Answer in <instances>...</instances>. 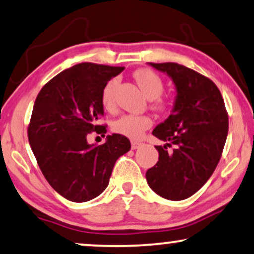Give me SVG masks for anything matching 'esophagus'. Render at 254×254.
Masks as SVG:
<instances>
[{"instance_id":"34e87169","label":"esophagus","mask_w":254,"mask_h":254,"mask_svg":"<svg viewBox=\"0 0 254 254\" xmlns=\"http://www.w3.org/2000/svg\"><path fill=\"white\" fill-rule=\"evenodd\" d=\"M140 145H141V142H139V141H135V140L131 141V148L132 149L139 148V147H140Z\"/></svg>"}]
</instances>
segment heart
<instances>
[{"label":"heart","mask_w":254,"mask_h":254,"mask_svg":"<svg viewBox=\"0 0 254 254\" xmlns=\"http://www.w3.org/2000/svg\"><path fill=\"white\" fill-rule=\"evenodd\" d=\"M133 77L146 98L154 100L156 108H161L162 103L159 101L158 98L162 94L163 84L158 74L148 69H139L133 73ZM117 84H119L117 78H113L103 87L101 101L106 109H112L114 107V94ZM152 119L146 115H123L114 122L113 128L117 133L132 139H138L147 128L152 127Z\"/></svg>","instance_id":"b5f03b06"}]
</instances>
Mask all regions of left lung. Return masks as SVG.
Instances as JSON below:
<instances>
[{
  "instance_id": "left-lung-1",
  "label": "left lung",
  "mask_w": 254,
  "mask_h": 254,
  "mask_svg": "<svg viewBox=\"0 0 254 254\" xmlns=\"http://www.w3.org/2000/svg\"><path fill=\"white\" fill-rule=\"evenodd\" d=\"M167 73L176 90L171 114L152 133L159 161L146 171L149 188L160 197L183 200L200 190L215 170L228 135L222 95L208 78L178 63H148ZM175 148L168 153L166 146Z\"/></svg>"
}]
</instances>
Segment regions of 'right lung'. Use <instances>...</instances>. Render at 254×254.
I'll use <instances>...</instances> for the list:
<instances>
[{"label": "right lung", "mask_w": 254, "mask_h": 254, "mask_svg": "<svg viewBox=\"0 0 254 254\" xmlns=\"http://www.w3.org/2000/svg\"><path fill=\"white\" fill-rule=\"evenodd\" d=\"M123 70L76 64L49 80L35 99L27 128L32 152L51 187L70 201L101 194L116 160L130 151V140L119 133L107 135L103 145L87 142V134L102 127L103 87ZM100 132L106 133V127Z\"/></svg>", "instance_id": "obj_1"}]
</instances>
